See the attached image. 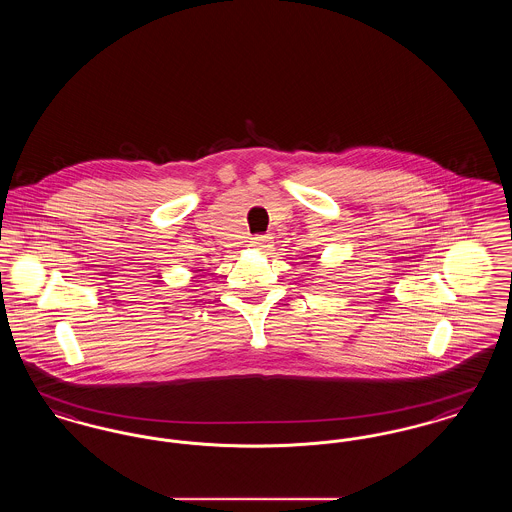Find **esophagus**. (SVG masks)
<instances>
[{
	"mask_svg": "<svg viewBox=\"0 0 512 512\" xmlns=\"http://www.w3.org/2000/svg\"><path fill=\"white\" fill-rule=\"evenodd\" d=\"M270 244H272V238L270 236H255L251 242H249V245L253 247V249H267V247H270Z\"/></svg>",
	"mask_w": 512,
	"mask_h": 512,
	"instance_id": "34e87169",
	"label": "esophagus"
}]
</instances>
